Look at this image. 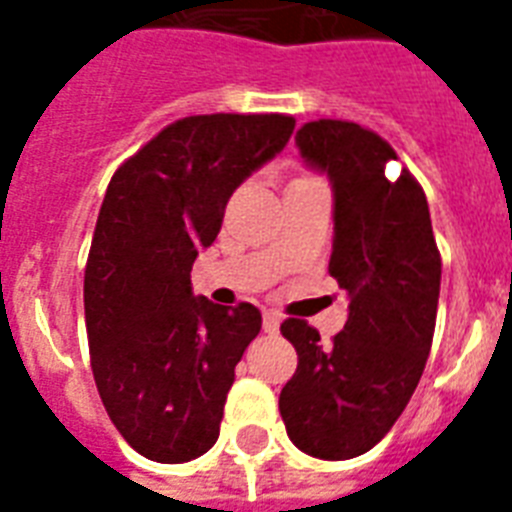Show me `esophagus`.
Listing matches in <instances>:
<instances>
[{"mask_svg": "<svg viewBox=\"0 0 512 512\" xmlns=\"http://www.w3.org/2000/svg\"><path fill=\"white\" fill-rule=\"evenodd\" d=\"M279 327H281L279 316H276V313H273V311H265V316H263V329H265V332H268V335H276V332H279Z\"/></svg>", "mask_w": 512, "mask_h": 512, "instance_id": "obj_1", "label": "esophagus"}]
</instances>
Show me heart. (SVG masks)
I'll return each mask as SVG.
<instances>
[{"label": "heart", "mask_w": 512, "mask_h": 512, "mask_svg": "<svg viewBox=\"0 0 512 512\" xmlns=\"http://www.w3.org/2000/svg\"><path fill=\"white\" fill-rule=\"evenodd\" d=\"M297 180H303V177H297Z\"/></svg>", "instance_id": "b5f03b06"}]
</instances>
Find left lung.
<instances>
[{"label": "left lung", "instance_id": "8db88e82", "mask_svg": "<svg viewBox=\"0 0 512 512\" xmlns=\"http://www.w3.org/2000/svg\"><path fill=\"white\" fill-rule=\"evenodd\" d=\"M295 143L335 191L329 273L350 305L329 345L308 321L281 324L297 369L281 388L279 412L297 449L350 460L385 438L420 382L436 329L441 255L420 183L409 170L385 177L398 159L388 140L361 124L319 119L303 124Z\"/></svg>", "mask_w": 512, "mask_h": 512}]
</instances>
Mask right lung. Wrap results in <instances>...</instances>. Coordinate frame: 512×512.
I'll list each match as a JSON object with an SVG mask.
<instances>
[{
	"instance_id": "right-lung-1",
	"label": "right lung",
	"mask_w": 512,
	"mask_h": 512,
	"mask_svg": "<svg viewBox=\"0 0 512 512\" xmlns=\"http://www.w3.org/2000/svg\"><path fill=\"white\" fill-rule=\"evenodd\" d=\"M284 114L185 116L114 172L84 268L92 377L124 441L188 462L220 436L233 369L263 316L193 297L191 268L225 204L287 146Z\"/></svg>"
}]
</instances>
